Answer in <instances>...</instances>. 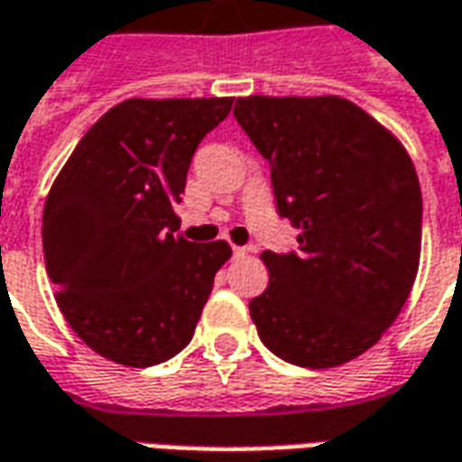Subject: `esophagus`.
<instances>
[{
	"instance_id": "34e87169",
	"label": "esophagus",
	"mask_w": 462,
	"mask_h": 462,
	"mask_svg": "<svg viewBox=\"0 0 462 462\" xmlns=\"http://www.w3.org/2000/svg\"><path fill=\"white\" fill-rule=\"evenodd\" d=\"M232 254H235V257H245V254H247V247H237V245H235V247H232Z\"/></svg>"
}]
</instances>
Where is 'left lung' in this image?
Instances as JSON below:
<instances>
[{
  "label": "left lung",
  "mask_w": 462,
  "mask_h": 462,
  "mask_svg": "<svg viewBox=\"0 0 462 462\" xmlns=\"http://www.w3.org/2000/svg\"><path fill=\"white\" fill-rule=\"evenodd\" d=\"M235 118L270 162L297 252H264L270 284L250 301L257 334L294 366L364 354L403 310L420 260L423 200L406 148L339 96L237 98Z\"/></svg>",
  "instance_id": "1"
}]
</instances>
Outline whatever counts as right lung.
I'll list each match as a JSON object with an SVG mask.
<instances>
[{"instance_id":"1","label":"right lung","mask_w":462,"mask_h":462,"mask_svg":"<svg viewBox=\"0 0 462 462\" xmlns=\"http://www.w3.org/2000/svg\"><path fill=\"white\" fill-rule=\"evenodd\" d=\"M232 98H128L88 128L44 205L46 272L86 346L116 364L155 366L188 346L227 242H188V168Z\"/></svg>"}]
</instances>
